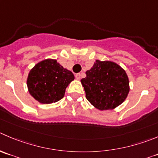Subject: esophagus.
Returning a JSON list of instances; mask_svg holds the SVG:
<instances>
[{"label":"esophagus","mask_w":158,"mask_h":158,"mask_svg":"<svg viewBox=\"0 0 158 158\" xmlns=\"http://www.w3.org/2000/svg\"><path fill=\"white\" fill-rule=\"evenodd\" d=\"M76 76V78L78 79V80H79V79H81V74H80V73H77V74H76V76Z\"/></svg>","instance_id":"obj_1"}]
</instances>
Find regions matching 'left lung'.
<instances>
[{"instance_id":"8db88e82","label":"left lung","mask_w":158,"mask_h":158,"mask_svg":"<svg viewBox=\"0 0 158 158\" xmlns=\"http://www.w3.org/2000/svg\"><path fill=\"white\" fill-rule=\"evenodd\" d=\"M81 79L87 100L99 110H111L123 103L130 92L126 71L112 61L96 60Z\"/></svg>"}]
</instances>
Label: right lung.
I'll return each mask as SVG.
<instances>
[{
	"instance_id": "1",
	"label": "right lung",
	"mask_w": 158,
	"mask_h": 158,
	"mask_svg": "<svg viewBox=\"0 0 158 158\" xmlns=\"http://www.w3.org/2000/svg\"><path fill=\"white\" fill-rule=\"evenodd\" d=\"M74 79L73 73L63 68L56 59H47L30 70L27 86L34 99L40 103L49 104L62 99L66 87Z\"/></svg>"
}]
</instances>
